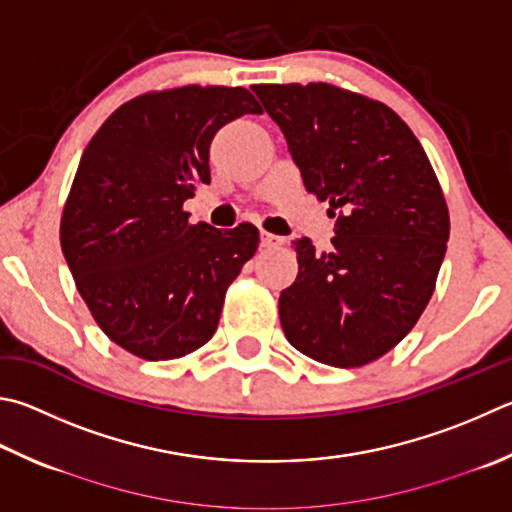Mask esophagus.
Listing matches in <instances>:
<instances>
[{
	"label": "esophagus",
	"mask_w": 512,
	"mask_h": 512,
	"mask_svg": "<svg viewBox=\"0 0 512 512\" xmlns=\"http://www.w3.org/2000/svg\"><path fill=\"white\" fill-rule=\"evenodd\" d=\"M284 244V237H277L273 232H262V246L264 248H277Z\"/></svg>",
	"instance_id": "esophagus-1"
}]
</instances>
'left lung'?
Here are the masks:
<instances>
[{
	"mask_svg": "<svg viewBox=\"0 0 512 512\" xmlns=\"http://www.w3.org/2000/svg\"><path fill=\"white\" fill-rule=\"evenodd\" d=\"M306 192L329 201L336 237L295 239L280 295L286 340L324 365L360 367L394 349L434 293L450 215L427 154L383 102L324 82L255 85Z\"/></svg>",
	"mask_w": 512,
	"mask_h": 512,
	"instance_id": "8db88e82",
	"label": "left lung"
}]
</instances>
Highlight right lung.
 <instances>
[{
	"label": "right lung",
	"instance_id": "right-lung-1",
	"mask_svg": "<svg viewBox=\"0 0 512 512\" xmlns=\"http://www.w3.org/2000/svg\"><path fill=\"white\" fill-rule=\"evenodd\" d=\"M244 114V87H181L138 96L82 152L60 244L82 300L118 347L181 358L215 336L232 280L259 244L253 224L192 226L183 203L210 183V143Z\"/></svg>",
	"mask_w": 512,
	"mask_h": 512
}]
</instances>
